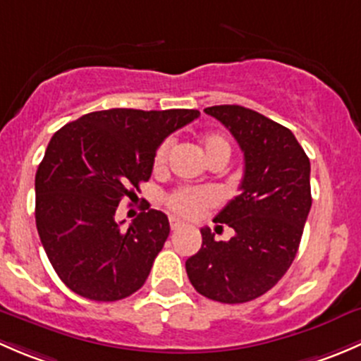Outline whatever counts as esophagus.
Returning a JSON list of instances; mask_svg holds the SVG:
<instances>
[{
	"mask_svg": "<svg viewBox=\"0 0 361 361\" xmlns=\"http://www.w3.org/2000/svg\"><path fill=\"white\" fill-rule=\"evenodd\" d=\"M182 226H184V222L179 221V219L170 217V228H172V231H177V229H180Z\"/></svg>",
	"mask_w": 361,
	"mask_h": 361,
	"instance_id": "1",
	"label": "esophagus"
}]
</instances>
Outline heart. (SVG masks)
I'll use <instances>...</instances> for the list:
<instances>
[{
	"label": "heart",
	"mask_w": 361,
	"mask_h": 361,
	"mask_svg": "<svg viewBox=\"0 0 361 361\" xmlns=\"http://www.w3.org/2000/svg\"><path fill=\"white\" fill-rule=\"evenodd\" d=\"M200 142H202L203 156H205L208 163L215 161V159H226L228 161L229 156H231V142H229L224 133L208 132L202 137ZM170 147H172L170 140H163L156 147L153 156L154 172H161L165 169L166 159H169L170 154ZM217 192L208 188H179L166 196L169 210L184 219H191V221L202 217L208 208L217 205Z\"/></svg>",
	"instance_id": "heart-1"
}]
</instances>
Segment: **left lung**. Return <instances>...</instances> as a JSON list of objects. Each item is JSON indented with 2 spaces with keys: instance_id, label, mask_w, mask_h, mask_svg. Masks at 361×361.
Returning a JSON list of instances; mask_svg holds the SVG:
<instances>
[{
  "instance_id": "8db88e82",
  "label": "left lung",
  "mask_w": 361,
  "mask_h": 361,
  "mask_svg": "<svg viewBox=\"0 0 361 361\" xmlns=\"http://www.w3.org/2000/svg\"><path fill=\"white\" fill-rule=\"evenodd\" d=\"M245 156L240 195L214 222L235 229L215 241L202 229L198 254L185 261L196 292L224 304L254 300L273 288L290 267L311 208L310 158L287 126L243 106H212ZM222 228V226H221Z\"/></svg>"
}]
</instances>
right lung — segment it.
I'll list each match as a JSON object with an SVG mask.
<instances>
[{
  "label": "right lung",
  "mask_w": 361,
  "mask_h": 361,
  "mask_svg": "<svg viewBox=\"0 0 361 361\" xmlns=\"http://www.w3.org/2000/svg\"><path fill=\"white\" fill-rule=\"evenodd\" d=\"M198 116L196 109L95 111L51 137L36 172V228L74 293L113 302L142 287L169 238V217L147 205L121 231L116 208L149 180L156 147Z\"/></svg>",
  "instance_id": "1"
}]
</instances>
